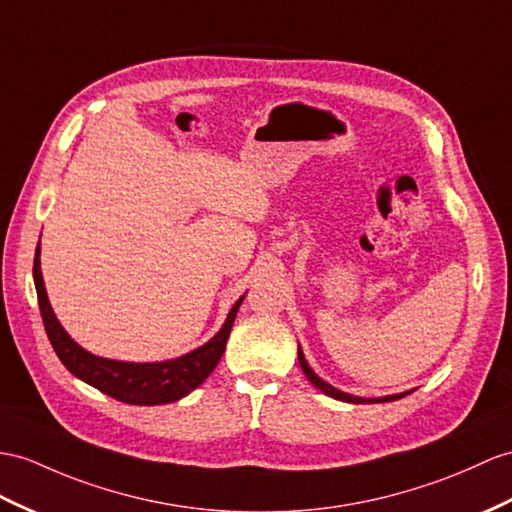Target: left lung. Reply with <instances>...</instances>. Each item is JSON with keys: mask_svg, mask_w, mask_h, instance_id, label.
Returning a JSON list of instances; mask_svg holds the SVG:
<instances>
[{"mask_svg": "<svg viewBox=\"0 0 512 512\" xmlns=\"http://www.w3.org/2000/svg\"><path fill=\"white\" fill-rule=\"evenodd\" d=\"M297 360H299V367H302L304 376L313 382L317 389L321 393H326L328 397H334V400H341V402H347V404H382V402H395V400H402V397L410 395L413 391H404V393H393V395H382V397H358V395H352V393H345V391H339L334 389L332 384H328L326 380H321L317 373L313 371V367L308 365V360L302 352V347H297Z\"/></svg>", "mask_w": 512, "mask_h": 512, "instance_id": "left-lung-1", "label": "left lung"}]
</instances>
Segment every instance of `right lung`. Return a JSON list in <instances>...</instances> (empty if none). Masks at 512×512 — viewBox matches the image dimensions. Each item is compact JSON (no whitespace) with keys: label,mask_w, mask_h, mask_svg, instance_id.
<instances>
[{"label":"right lung","mask_w":512,"mask_h":512,"mask_svg":"<svg viewBox=\"0 0 512 512\" xmlns=\"http://www.w3.org/2000/svg\"><path fill=\"white\" fill-rule=\"evenodd\" d=\"M34 286L36 295H39L45 332L60 363L82 382L95 386V389L115 397L119 402L134 406L171 404L195 391L213 373L223 352H226L232 323L245 299V295L236 299L219 332L204 345L195 347V350L178 358L160 360V363H128V360H112L91 354L73 341L69 332L60 326L45 291L41 273V241L36 245L34 254Z\"/></svg>","instance_id":"add662e5"}]
</instances>
